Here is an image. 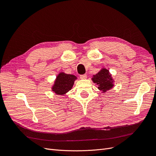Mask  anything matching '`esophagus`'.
<instances>
[{"mask_svg": "<svg viewBox=\"0 0 156 156\" xmlns=\"http://www.w3.org/2000/svg\"><path fill=\"white\" fill-rule=\"evenodd\" d=\"M87 75L86 74H84V75H80V78L81 79H87Z\"/></svg>", "mask_w": 156, "mask_h": 156, "instance_id": "34e87169", "label": "esophagus"}]
</instances>
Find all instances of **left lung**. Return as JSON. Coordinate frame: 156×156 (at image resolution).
Segmentation results:
<instances>
[{
    "mask_svg": "<svg viewBox=\"0 0 156 156\" xmlns=\"http://www.w3.org/2000/svg\"><path fill=\"white\" fill-rule=\"evenodd\" d=\"M94 83L98 85V88L103 93L106 92L114 87L113 80L109 71L105 68H103L96 75H94L92 78Z\"/></svg>",
    "mask_w": 156,
    "mask_h": 156,
    "instance_id": "8db88e82",
    "label": "left lung"
}]
</instances>
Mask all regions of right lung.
<instances>
[{"mask_svg": "<svg viewBox=\"0 0 156 156\" xmlns=\"http://www.w3.org/2000/svg\"><path fill=\"white\" fill-rule=\"evenodd\" d=\"M76 76L72 74H66L64 72H60L56 76L54 84L52 87V91L56 95L63 96L72 88Z\"/></svg>", "mask_w": 156, "mask_h": 156, "instance_id": "add662e5", "label": "right lung"}]
</instances>
